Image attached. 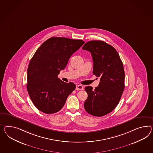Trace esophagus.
I'll return each mask as SVG.
<instances>
[{
  "instance_id": "esophagus-1",
  "label": "esophagus",
  "mask_w": 153,
  "mask_h": 153,
  "mask_svg": "<svg viewBox=\"0 0 153 153\" xmlns=\"http://www.w3.org/2000/svg\"><path fill=\"white\" fill-rule=\"evenodd\" d=\"M83 89V86L82 85H77L76 86V90H80Z\"/></svg>"
}]
</instances>
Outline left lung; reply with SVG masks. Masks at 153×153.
Segmentation results:
<instances>
[{
  "label": "left lung",
  "instance_id": "1",
  "mask_svg": "<svg viewBox=\"0 0 153 153\" xmlns=\"http://www.w3.org/2000/svg\"><path fill=\"white\" fill-rule=\"evenodd\" d=\"M83 50L90 51L93 60V73L100 78L98 87L85 88L88 98L84 106L89 114L102 117L111 112L119 103L124 90L125 73L118 52L100 40L86 42Z\"/></svg>",
  "mask_w": 153,
  "mask_h": 153
}]
</instances>
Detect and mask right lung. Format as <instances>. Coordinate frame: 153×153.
Masks as SVG:
<instances>
[{
	"mask_svg": "<svg viewBox=\"0 0 153 153\" xmlns=\"http://www.w3.org/2000/svg\"><path fill=\"white\" fill-rule=\"evenodd\" d=\"M84 43L82 40L51 37L35 52L27 68V87L31 101L40 111L48 114L59 111L75 89L73 82H64L58 75Z\"/></svg>",
	"mask_w": 153,
	"mask_h": 153,
	"instance_id": "right-lung-1",
	"label": "right lung"
}]
</instances>
